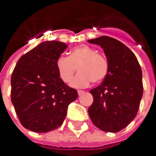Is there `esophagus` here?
Segmentation results:
<instances>
[{
	"instance_id": "obj_1",
	"label": "esophagus",
	"mask_w": 156,
	"mask_h": 156,
	"mask_svg": "<svg viewBox=\"0 0 156 156\" xmlns=\"http://www.w3.org/2000/svg\"><path fill=\"white\" fill-rule=\"evenodd\" d=\"M77 92H78V94H79V95H81L82 94L84 93V91H83V90H78Z\"/></svg>"
}]
</instances>
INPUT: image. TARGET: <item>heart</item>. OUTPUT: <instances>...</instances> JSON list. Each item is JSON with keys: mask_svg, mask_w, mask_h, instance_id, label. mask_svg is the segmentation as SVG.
Segmentation results:
<instances>
[{"mask_svg": "<svg viewBox=\"0 0 156 156\" xmlns=\"http://www.w3.org/2000/svg\"><path fill=\"white\" fill-rule=\"evenodd\" d=\"M56 69L60 78L65 83L71 81L77 69L79 73L71 84L73 87H84L92 81L101 83L104 81L108 74L109 65L103 55L89 46L81 45L74 48L69 52V57H58Z\"/></svg>", "mask_w": 156, "mask_h": 156, "instance_id": "obj_1", "label": "heart"}]
</instances>
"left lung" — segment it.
<instances>
[{"instance_id": "left-lung-1", "label": "left lung", "mask_w": 156, "mask_h": 156, "mask_svg": "<svg viewBox=\"0 0 156 156\" xmlns=\"http://www.w3.org/2000/svg\"><path fill=\"white\" fill-rule=\"evenodd\" d=\"M88 42L103 48L109 65L106 79L90 90L94 101L88 115L101 130L119 132L134 120L140 107L143 93L141 66L135 54L118 40L101 36Z\"/></svg>"}]
</instances>
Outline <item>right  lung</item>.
Masks as SVG:
<instances>
[{
  "mask_svg": "<svg viewBox=\"0 0 156 156\" xmlns=\"http://www.w3.org/2000/svg\"><path fill=\"white\" fill-rule=\"evenodd\" d=\"M67 48L57 41H44L18 60L11 75V101L24 128L37 133L59 128L69 104L78 97L56 69L57 58Z\"/></svg>",
  "mask_w": 156,
  "mask_h": 156,
  "instance_id": "add662e5",
  "label": "right lung"
}]
</instances>
